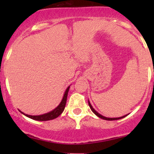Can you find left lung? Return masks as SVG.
Masks as SVG:
<instances>
[{"mask_svg":"<svg viewBox=\"0 0 154 154\" xmlns=\"http://www.w3.org/2000/svg\"><path fill=\"white\" fill-rule=\"evenodd\" d=\"M88 105H89V107H90V109H91V111H92L93 112H94V114H95L96 116H97V117L100 118V119H104V120H106V121H115V120H119V119H123V118H125V117H126V116H127V115H125V116H122V117H119V118H106V117H105V116H102V115H100V113L97 112L96 111V110L94 109V108H93L92 106H91V103H90V102H89V100H88Z\"/></svg>","mask_w":154,"mask_h":154,"instance_id":"left-lung-1","label":"left lung"}]
</instances>
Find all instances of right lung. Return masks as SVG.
<instances>
[{
  "mask_svg": "<svg viewBox=\"0 0 154 154\" xmlns=\"http://www.w3.org/2000/svg\"><path fill=\"white\" fill-rule=\"evenodd\" d=\"M69 88H70V86L66 88V91H65L64 93V95H63V99H62L60 104L56 107L54 109H53L52 111L49 112L45 113V114H43V115H39V116H30V115H27V114H25V113L22 112L20 111V110L19 111L21 112L23 115L27 116V117H28L31 119H33V120H35V121H41V122H43V121L53 120V119H56V118H57L58 116H60V115L63 113V112L64 111L65 106H66V100H67L68 93V91H69Z\"/></svg>",
  "mask_w": 154,
  "mask_h": 154,
  "instance_id": "1",
  "label": "right lung"
}]
</instances>
